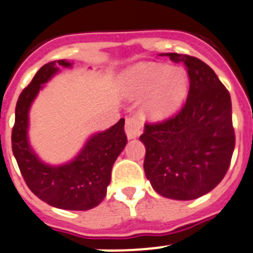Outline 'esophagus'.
Masks as SVG:
<instances>
[{"mask_svg":"<svg viewBox=\"0 0 253 253\" xmlns=\"http://www.w3.org/2000/svg\"><path fill=\"white\" fill-rule=\"evenodd\" d=\"M125 131H126L128 140L138 137L143 131V121L138 116H132V117L126 118Z\"/></svg>","mask_w":253,"mask_h":253,"instance_id":"esophagus-1","label":"esophagus"}]
</instances>
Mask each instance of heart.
Listing matches in <instances>:
<instances>
[{
    "label": "heart",
    "instance_id": "b5f03b06",
    "mask_svg": "<svg viewBox=\"0 0 253 253\" xmlns=\"http://www.w3.org/2000/svg\"><path fill=\"white\" fill-rule=\"evenodd\" d=\"M125 89L128 94L141 97L151 92L146 110L151 117L169 115L183 102L188 90V76L180 68L158 63H141L124 77Z\"/></svg>",
    "mask_w": 253,
    "mask_h": 253
}]
</instances>
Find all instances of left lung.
<instances>
[{
	"label": "left lung",
	"mask_w": 253,
	"mask_h": 253,
	"mask_svg": "<svg viewBox=\"0 0 253 253\" xmlns=\"http://www.w3.org/2000/svg\"><path fill=\"white\" fill-rule=\"evenodd\" d=\"M166 55L185 65L188 98L176 115L145 125L143 169L156 193L192 200L213 190L228 171L236 143L231 95L200 59Z\"/></svg>",
	"instance_id": "1"
}]
</instances>
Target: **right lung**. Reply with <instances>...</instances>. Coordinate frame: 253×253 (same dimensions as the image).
Listing matches in <instances>:
<instances>
[{
  "label": "right lung",
  "instance_id": "right-lung-1",
  "mask_svg": "<svg viewBox=\"0 0 253 253\" xmlns=\"http://www.w3.org/2000/svg\"><path fill=\"white\" fill-rule=\"evenodd\" d=\"M70 67L67 60L47 63L38 70L31 83L20 94L12 127V152L25 183L31 192L49 206L67 211H87L98 206L107 194L111 171L127 143L125 120L121 118L107 131L92 136L81 154L70 163L50 166L42 163L27 141L29 108L34 98L58 72Z\"/></svg>",
  "mask_w": 253,
  "mask_h": 253
}]
</instances>
